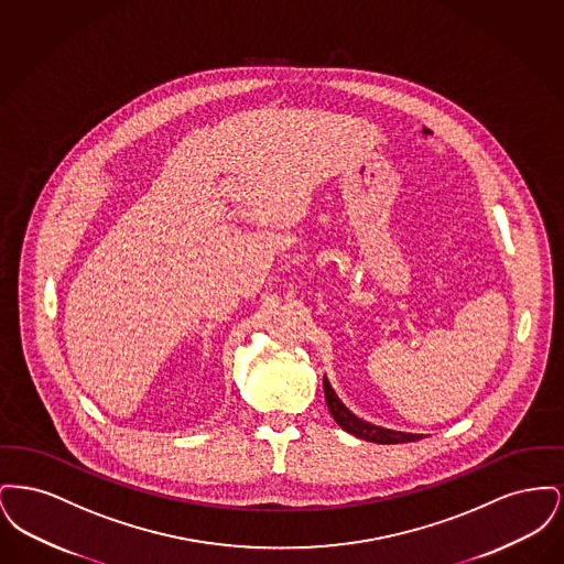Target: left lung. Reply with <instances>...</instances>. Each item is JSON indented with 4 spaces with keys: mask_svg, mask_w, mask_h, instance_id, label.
Masks as SVG:
<instances>
[{
    "mask_svg": "<svg viewBox=\"0 0 564 564\" xmlns=\"http://www.w3.org/2000/svg\"><path fill=\"white\" fill-rule=\"evenodd\" d=\"M323 391H325V402L334 416V421L345 431L352 433L359 440L366 442H376V444H403V442H416L423 437V433H405V431L387 430V427H378L364 419H359L357 414H352L345 403L340 402V398L336 395V391L332 389L327 376H323Z\"/></svg>",
    "mask_w": 564,
    "mask_h": 564,
    "instance_id": "obj_1",
    "label": "left lung"
}]
</instances>
